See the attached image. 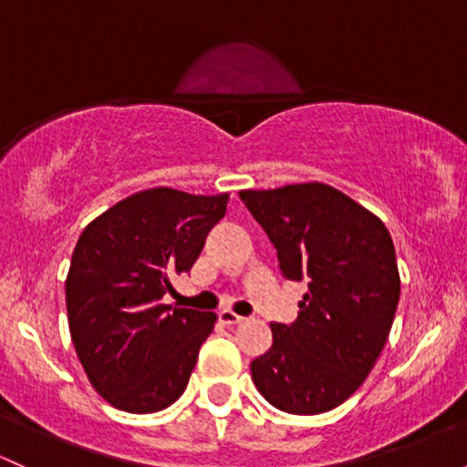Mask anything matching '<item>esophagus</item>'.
Masks as SVG:
<instances>
[{
	"label": "esophagus",
	"mask_w": 467,
	"mask_h": 467,
	"mask_svg": "<svg viewBox=\"0 0 467 467\" xmlns=\"http://www.w3.org/2000/svg\"><path fill=\"white\" fill-rule=\"evenodd\" d=\"M219 321H222L223 326H237V324H242L244 317L234 315V312H230V310H222L219 312Z\"/></svg>",
	"instance_id": "34e87169"
}]
</instances>
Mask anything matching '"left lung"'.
<instances>
[{"label":"left lung","instance_id":"left-lung-1","mask_svg":"<svg viewBox=\"0 0 467 467\" xmlns=\"http://www.w3.org/2000/svg\"><path fill=\"white\" fill-rule=\"evenodd\" d=\"M239 197L276 248L281 275L308 281L296 319L270 326L273 346L250 363L254 386L284 412H327L366 381L390 335L401 295L390 233L326 183Z\"/></svg>","mask_w":467,"mask_h":467}]
</instances>
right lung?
<instances>
[{
    "label": "right lung",
    "mask_w": 467,
    "mask_h": 467,
    "mask_svg": "<svg viewBox=\"0 0 467 467\" xmlns=\"http://www.w3.org/2000/svg\"><path fill=\"white\" fill-rule=\"evenodd\" d=\"M228 194L150 188L86 225L70 259L66 308L92 388L126 412L148 414L182 397L217 315L163 304L188 273Z\"/></svg>",
    "instance_id": "right-lung-1"
}]
</instances>
